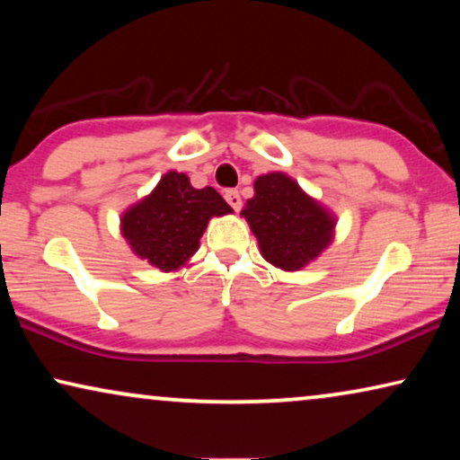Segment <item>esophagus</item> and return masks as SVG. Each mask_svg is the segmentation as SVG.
Listing matches in <instances>:
<instances>
[{
	"instance_id": "obj_1",
	"label": "esophagus",
	"mask_w": 460,
	"mask_h": 460,
	"mask_svg": "<svg viewBox=\"0 0 460 460\" xmlns=\"http://www.w3.org/2000/svg\"><path fill=\"white\" fill-rule=\"evenodd\" d=\"M224 197H226V200H228V205L232 207V209H234V211H238V209H241V194H238V190H234V188H230V190H226V194H224Z\"/></svg>"
}]
</instances>
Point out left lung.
<instances>
[{"label": "left lung", "instance_id": "left-lung-1", "mask_svg": "<svg viewBox=\"0 0 460 460\" xmlns=\"http://www.w3.org/2000/svg\"><path fill=\"white\" fill-rule=\"evenodd\" d=\"M257 236L261 255L280 270H299L320 255L332 238L335 222L285 173L257 178L255 197L243 211Z\"/></svg>", "mask_w": 460, "mask_h": 460}]
</instances>
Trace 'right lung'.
Segmentation results:
<instances>
[{
	"label": "right lung",
	"instance_id": "add662e5",
	"mask_svg": "<svg viewBox=\"0 0 460 460\" xmlns=\"http://www.w3.org/2000/svg\"><path fill=\"white\" fill-rule=\"evenodd\" d=\"M230 211L216 188L197 190L184 173L169 172L150 197L125 213L121 230L142 260L169 272L194 255L207 222Z\"/></svg>",
	"mask_w": 460,
	"mask_h": 460
}]
</instances>
